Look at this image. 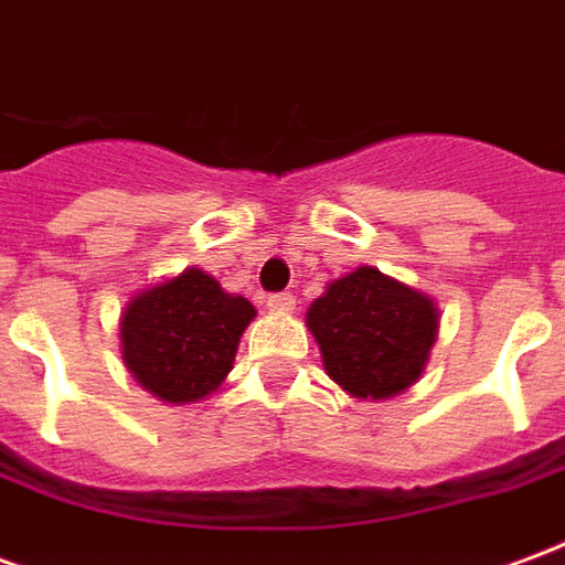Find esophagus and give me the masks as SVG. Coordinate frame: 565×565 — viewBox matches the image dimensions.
<instances>
[{
    "label": "esophagus",
    "instance_id": "esophagus-1",
    "mask_svg": "<svg viewBox=\"0 0 565 565\" xmlns=\"http://www.w3.org/2000/svg\"><path fill=\"white\" fill-rule=\"evenodd\" d=\"M269 308L271 311H294L296 308V296L294 294H271L269 296Z\"/></svg>",
    "mask_w": 565,
    "mask_h": 565
}]
</instances>
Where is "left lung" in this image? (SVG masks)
I'll list each match as a JSON object with an SVG mask.
<instances>
[{"mask_svg":"<svg viewBox=\"0 0 565 565\" xmlns=\"http://www.w3.org/2000/svg\"><path fill=\"white\" fill-rule=\"evenodd\" d=\"M306 327L323 369L354 399H393L415 387L438 339L433 296L372 266H356L308 306Z\"/></svg>","mask_w":565,"mask_h":565,"instance_id":"obj_1","label":"left lung"}]
</instances>
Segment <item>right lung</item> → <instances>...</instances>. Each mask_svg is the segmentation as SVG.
I'll list each match as a JSON object with an SVG mask.
<instances>
[{"instance_id":"1","label":"right lung","mask_w":565,"mask_h":565,"mask_svg":"<svg viewBox=\"0 0 565 565\" xmlns=\"http://www.w3.org/2000/svg\"><path fill=\"white\" fill-rule=\"evenodd\" d=\"M257 308L226 294L209 271H178L132 296L120 311V354L139 387L160 403L190 405L217 393Z\"/></svg>"}]
</instances>
